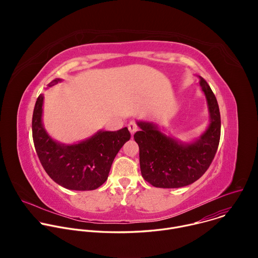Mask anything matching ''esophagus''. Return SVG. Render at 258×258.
Instances as JSON below:
<instances>
[{
    "label": "esophagus",
    "instance_id": "esophagus-1",
    "mask_svg": "<svg viewBox=\"0 0 258 258\" xmlns=\"http://www.w3.org/2000/svg\"><path fill=\"white\" fill-rule=\"evenodd\" d=\"M127 128H128L130 133H131L132 135H134V134L138 131V125H137V123H136L134 120H131V121L128 122V124H127Z\"/></svg>",
    "mask_w": 258,
    "mask_h": 258
}]
</instances>
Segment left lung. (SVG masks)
I'll use <instances>...</instances> for the list:
<instances>
[{
  "label": "left lung",
  "instance_id": "1",
  "mask_svg": "<svg viewBox=\"0 0 258 258\" xmlns=\"http://www.w3.org/2000/svg\"><path fill=\"white\" fill-rule=\"evenodd\" d=\"M199 85L204 93L210 123L199 140L182 144L162 134L157 125L139 121L134 135L140 149V167L145 180L156 188H180L200 178L210 166L220 139V113L216 98L205 80Z\"/></svg>",
  "mask_w": 258,
  "mask_h": 258
}]
</instances>
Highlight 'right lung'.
<instances>
[{"label": "right lung", "instance_id": "1", "mask_svg": "<svg viewBox=\"0 0 258 258\" xmlns=\"http://www.w3.org/2000/svg\"><path fill=\"white\" fill-rule=\"evenodd\" d=\"M60 80H54L49 87ZM44 96L35 102L32 114V139L38 157L48 175L58 185L76 191H90L106 181L112 162L126 141L127 127L116 132L100 131L79 144L55 142L42 123Z\"/></svg>", "mask_w": 258, "mask_h": 258}]
</instances>
